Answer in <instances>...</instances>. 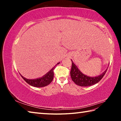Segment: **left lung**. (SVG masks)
Listing matches in <instances>:
<instances>
[{"mask_svg": "<svg viewBox=\"0 0 121 121\" xmlns=\"http://www.w3.org/2000/svg\"><path fill=\"white\" fill-rule=\"evenodd\" d=\"M71 62L72 63H71V69L70 70L71 78L76 84L81 86H89L98 83L103 78L107 70L106 69L103 73L97 77H89L81 72L76 65L73 63L72 60Z\"/></svg>", "mask_w": 121, "mask_h": 121, "instance_id": "8db88e82", "label": "left lung"}]
</instances>
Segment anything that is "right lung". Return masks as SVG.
I'll return each mask as SVG.
<instances>
[{
  "label": "right lung",
  "mask_w": 121,
  "mask_h": 121,
  "mask_svg": "<svg viewBox=\"0 0 121 121\" xmlns=\"http://www.w3.org/2000/svg\"><path fill=\"white\" fill-rule=\"evenodd\" d=\"M59 63H57L56 65H58ZM56 66L53 67V68L51 69L48 73H47L45 75H44L43 77L35 79H28L23 77L22 76H21L22 77V78H23L26 83L29 84V85L32 86L37 87L45 86L50 84L51 83V82L53 81V77H54V69L56 68Z\"/></svg>",
  "instance_id": "right-lung-1"
}]
</instances>
